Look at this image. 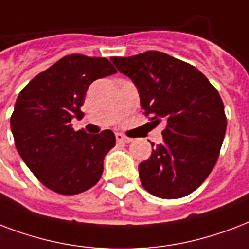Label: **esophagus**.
Returning a JSON list of instances; mask_svg holds the SVG:
<instances>
[{
	"instance_id": "obj_1",
	"label": "esophagus",
	"mask_w": 249,
	"mask_h": 249,
	"mask_svg": "<svg viewBox=\"0 0 249 249\" xmlns=\"http://www.w3.org/2000/svg\"><path fill=\"white\" fill-rule=\"evenodd\" d=\"M115 139H117V142H132V139L126 138V136H124V135H122V134L115 135Z\"/></svg>"
}]
</instances>
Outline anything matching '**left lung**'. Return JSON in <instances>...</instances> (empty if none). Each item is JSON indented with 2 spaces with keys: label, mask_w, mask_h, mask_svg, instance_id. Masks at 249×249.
I'll list each match as a JSON object with an SVG mask.
<instances>
[{
  "label": "left lung",
  "mask_w": 249,
  "mask_h": 249,
  "mask_svg": "<svg viewBox=\"0 0 249 249\" xmlns=\"http://www.w3.org/2000/svg\"><path fill=\"white\" fill-rule=\"evenodd\" d=\"M115 67L136 84L144 115L163 123V142L139 165L149 194L179 198L194 192L213 170L227 119L222 98L207 76L190 63L148 51L113 57Z\"/></svg>",
  "instance_id": "obj_1"
}]
</instances>
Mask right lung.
<instances>
[{"mask_svg":"<svg viewBox=\"0 0 249 249\" xmlns=\"http://www.w3.org/2000/svg\"><path fill=\"white\" fill-rule=\"evenodd\" d=\"M117 72L103 57L70 54L36 75L19 93L10 127L17 151L34 175L59 195H76L100 180L113 131H75L88 87Z\"/></svg>","mask_w":249,"mask_h":249,"instance_id":"add662e5","label":"right lung"}]
</instances>
